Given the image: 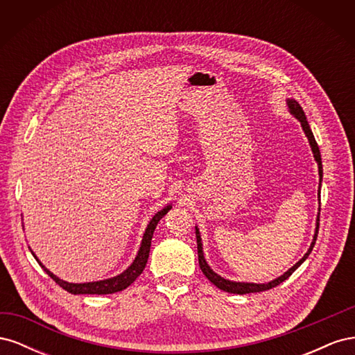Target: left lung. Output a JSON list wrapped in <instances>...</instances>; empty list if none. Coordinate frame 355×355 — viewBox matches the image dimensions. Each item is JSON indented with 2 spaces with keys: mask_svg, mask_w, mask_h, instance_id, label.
<instances>
[{
  "mask_svg": "<svg viewBox=\"0 0 355 355\" xmlns=\"http://www.w3.org/2000/svg\"><path fill=\"white\" fill-rule=\"evenodd\" d=\"M287 106L290 110V114H293L297 120L300 121V125H302L304 132L308 137L309 141V145H311V149H313V154H314V158L317 161L318 164V175H320V185H321V178H323V166H321V155H320V148L315 142V137L313 135V132H311V127L306 121V116H305V112L302 110V106H300L295 99H287ZM318 197H320V189H318ZM318 227H320V213H318V218H317V227H315V234H314V240L313 243H311L308 252L305 253V256L300 259L297 263H295L292 268H290L288 271H286L282 277L275 278V280L266 283V284H254V283H237V282H230V280H225L223 277L218 275L216 272H214L211 268L207 265L206 259H204V253H202V243H201V237H200V231L198 228L196 227V235H197V249H198V263H200V268L202 274L207 277V280L211 282L214 286H216L218 288L223 290V292H228V293H237V295H245V293H256V292H263V290H270L275 286H278L280 283H283L284 280H287V278L292 275L296 270L297 266H300L304 263V261L306 259V257L309 256V253L313 252V247L315 244V240H317V234H318Z\"/></svg>",
  "mask_w": 355,
  "mask_h": 355,
  "instance_id": "8db88e82",
  "label": "left lung"
}]
</instances>
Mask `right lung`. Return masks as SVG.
<instances>
[{
	"label": "right lung",
	"mask_w": 355,
	"mask_h": 355,
	"mask_svg": "<svg viewBox=\"0 0 355 355\" xmlns=\"http://www.w3.org/2000/svg\"><path fill=\"white\" fill-rule=\"evenodd\" d=\"M170 209H171V206H167L163 210H159L155 214V216L151 219V222L148 223V228L145 230L144 239H142L141 249H139L133 263L128 266L124 272H121L120 275H116V277L108 278V280L92 282V283H81V284L63 282V280H60L59 277H56L55 274L50 272L47 268L37 259V256L34 254V252H32V254H34V257L38 261V263L41 265L42 270H44L62 288H65L67 292H69L72 295H111V293L121 292V290H124V288H127L128 286H130L136 280V278L142 274V271L145 270L146 262H148V257H149V249H151V240H153L154 231L157 228V223L159 222L161 218L164 216V214H167V211Z\"/></svg>",
	"instance_id": "1"
}]
</instances>
